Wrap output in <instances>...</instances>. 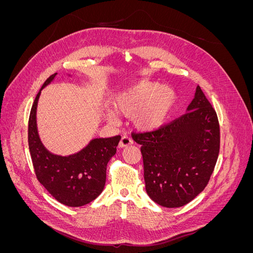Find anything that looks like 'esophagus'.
Returning <instances> with one entry per match:
<instances>
[{
  "instance_id": "obj_1",
  "label": "esophagus",
  "mask_w": 253,
  "mask_h": 253,
  "mask_svg": "<svg viewBox=\"0 0 253 253\" xmlns=\"http://www.w3.org/2000/svg\"><path fill=\"white\" fill-rule=\"evenodd\" d=\"M129 144H133V139L131 138V137L126 136V135L122 136V138L119 142V148H126Z\"/></svg>"
}]
</instances>
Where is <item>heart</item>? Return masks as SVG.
Segmentation results:
<instances>
[{
    "label": "heart",
    "instance_id": "b5f03b06",
    "mask_svg": "<svg viewBox=\"0 0 253 253\" xmlns=\"http://www.w3.org/2000/svg\"><path fill=\"white\" fill-rule=\"evenodd\" d=\"M175 102L174 91L155 82H142L121 93L115 101L116 111L124 116L134 115V124L141 131L162 127ZM111 120L115 118L111 116Z\"/></svg>",
    "mask_w": 253,
    "mask_h": 253
}]
</instances>
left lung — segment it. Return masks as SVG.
<instances>
[{"instance_id":"left-lung-1","label":"left lung","mask_w":253,"mask_h":253,"mask_svg":"<svg viewBox=\"0 0 253 253\" xmlns=\"http://www.w3.org/2000/svg\"><path fill=\"white\" fill-rule=\"evenodd\" d=\"M132 137L141 145L145 190L156 204L178 208L208 185L219 153V125L200 86L185 115Z\"/></svg>"}]
</instances>
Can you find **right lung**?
Segmentation results:
<instances>
[{"instance_id": "add662e5", "label": "right lung", "mask_w": 253, "mask_h": 253, "mask_svg": "<svg viewBox=\"0 0 253 253\" xmlns=\"http://www.w3.org/2000/svg\"><path fill=\"white\" fill-rule=\"evenodd\" d=\"M44 82L30 111L28 120V145L38 180L56 200L65 206L81 207L93 202L103 191L106 166L116 154L121 139L95 138L85 148L70 156H59L45 149L38 134L37 105L41 90L56 77Z\"/></svg>"}]
</instances>
